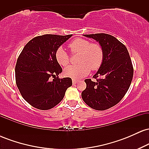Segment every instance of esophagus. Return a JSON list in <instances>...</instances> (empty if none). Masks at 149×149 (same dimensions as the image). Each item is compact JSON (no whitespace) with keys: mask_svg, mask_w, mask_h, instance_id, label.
Wrapping results in <instances>:
<instances>
[{"mask_svg":"<svg viewBox=\"0 0 149 149\" xmlns=\"http://www.w3.org/2000/svg\"><path fill=\"white\" fill-rule=\"evenodd\" d=\"M72 81H73V84L75 85V84H76L77 83H78V80H76V79H73Z\"/></svg>","mask_w":149,"mask_h":149,"instance_id":"obj_1","label":"esophagus"}]
</instances>
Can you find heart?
I'll list each match as a JSON object with an SVG mask.
<instances>
[{
	"mask_svg": "<svg viewBox=\"0 0 149 149\" xmlns=\"http://www.w3.org/2000/svg\"><path fill=\"white\" fill-rule=\"evenodd\" d=\"M69 47L73 53H80L78 65H71L64 70L66 77L80 79L88 76L90 69L97 70L104 59V51L101 45L90 43L83 38H76L70 42ZM56 60L61 66H66L69 62V57L62 47H59L55 52Z\"/></svg>",
	"mask_w": 149,
	"mask_h": 149,
	"instance_id": "b5f03b06",
	"label": "heart"
}]
</instances>
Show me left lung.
<instances>
[{
    "label": "left lung",
    "instance_id": "obj_1",
    "mask_svg": "<svg viewBox=\"0 0 149 149\" xmlns=\"http://www.w3.org/2000/svg\"><path fill=\"white\" fill-rule=\"evenodd\" d=\"M98 42L104 51V59L94 78L85 80L86 88L81 96L92 109L104 111L110 109L123 98L131 84L133 66L127 49L112 36L106 33L83 35Z\"/></svg>",
    "mask_w": 149,
    "mask_h": 149
}]
</instances>
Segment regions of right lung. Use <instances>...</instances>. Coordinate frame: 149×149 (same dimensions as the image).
<instances>
[{"label":"right lung","instance_id":"right-lung-1","mask_svg":"<svg viewBox=\"0 0 149 149\" xmlns=\"http://www.w3.org/2000/svg\"><path fill=\"white\" fill-rule=\"evenodd\" d=\"M71 36L45 34L33 38L22 49L15 66V78L22 97L32 107L52 109L72 85L71 78H58L62 69L55 58L56 50Z\"/></svg>","mask_w":149,"mask_h":149}]
</instances>
